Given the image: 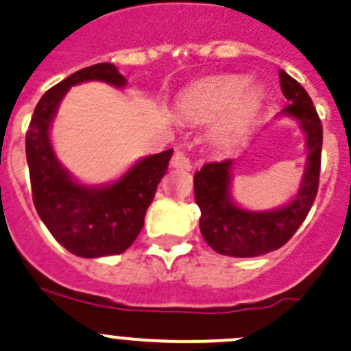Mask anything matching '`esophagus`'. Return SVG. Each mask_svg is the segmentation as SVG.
<instances>
[{"mask_svg":"<svg viewBox=\"0 0 351 351\" xmlns=\"http://www.w3.org/2000/svg\"><path fill=\"white\" fill-rule=\"evenodd\" d=\"M171 164H172V167H176V169H191V167H193V160L187 157V154L182 150V148L176 150L174 157H172V160H171Z\"/></svg>","mask_w":351,"mask_h":351,"instance_id":"1","label":"esophagus"}]
</instances>
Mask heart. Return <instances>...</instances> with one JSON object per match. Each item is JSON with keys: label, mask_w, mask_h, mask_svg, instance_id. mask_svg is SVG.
I'll list each match as a JSON object with an SVG mask.
<instances>
[{"label": "heart", "mask_w": 351, "mask_h": 351, "mask_svg": "<svg viewBox=\"0 0 351 351\" xmlns=\"http://www.w3.org/2000/svg\"><path fill=\"white\" fill-rule=\"evenodd\" d=\"M245 86L247 80L234 75L197 82L180 93L177 109L197 123H206L225 112L218 124V136L221 141H234L261 106V90H245Z\"/></svg>", "instance_id": "b5f03b06"}]
</instances>
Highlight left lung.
Listing matches in <instances>:
<instances>
[{"mask_svg":"<svg viewBox=\"0 0 351 351\" xmlns=\"http://www.w3.org/2000/svg\"><path fill=\"white\" fill-rule=\"evenodd\" d=\"M280 85L289 106L280 116L298 123L305 134L307 162L292 201L275 210L252 211L232 197L234 160L206 164L194 174V197L201 210V235L213 251L234 258H256L276 251L290 241L315 199L321 171L322 126L304 86L280 69Z\"/></svg>","mask_w":351,"mask_h":351,"instance_id":"8db88e82","label":"left lung"}]
</instances>
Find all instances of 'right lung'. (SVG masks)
<instances>
[{
    "instance_id": "right-lung-1",
    "label": "right lung",
    "mask_w": 351,
    "mask_h": 351,
    "mask_svg": "<svg viewBox=\"0 0 351 351\" xmlns=\"http://www.w3.org/2000/svg\"><path fill=\"white\" fill-rule=\"evenodd\" d=\"M85 82H104L116 88L128 83L110 62L88 66L59 82L44 93L34 110L25 154L34 204L53 237L80 258H104L121 254L136 241L172 150L140 158L110 184L78 182L54 154L51 124L68 90Z\"/></svg>"
}]
</instances>
